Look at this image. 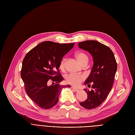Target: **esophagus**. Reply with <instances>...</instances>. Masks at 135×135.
<instances>
[{"instance_id":"1","label":"esophagus","mask_w":135,"mask_h":135,"mask_svg":"<svg viewBox=\"0 0 135 135\" xmlns=\"http://www.w3.org/2000/svg\"><path fill=\"white\" fill-rule=\"evenodd\" d=\"M72 89L73 90H74L75 91H76V92L79 91V89H76V88H75V87H73V86H72Z\"/></svg>"}]
</instances>
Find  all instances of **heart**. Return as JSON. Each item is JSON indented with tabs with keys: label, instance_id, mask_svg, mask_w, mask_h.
<instances>
[{
	"label": "heart",
	"instance_id": "1",
	"mask_svg": "<svg viewBox=\"0 0 135 135\" xmlns=\"http://www.w3.org/2000/svg\"><path fill=\"white\" fill-rule=\"evenodd\" d=\"M76 57L81 64L86 61L88 62V57L87 55L83 52H78L76 54ZM67 59L64 58L60 64V68L62 70H64L66 67ZM85 79V75L83 74H74L70 73L67 75L66 78V82L68 84L72 85L73 86H77Z\"/></svg>",
	"mask_w": 135,
	"mask_h": 135
}]
</instances>
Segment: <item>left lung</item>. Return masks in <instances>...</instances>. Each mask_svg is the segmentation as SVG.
<instances>
[{
    "mask_svg": "<svg viewBox=\"0 0 135 135\" xmlns=\"http://www.w3.org/2000/svg\"><path fill=\"white\" fill-rule=\"evenodd\" d=\"M79 48L90 52L94 59V65L85 84L91 90L84 89L88 94L86 100L80 103L84 108L91 109L100 105L112 90L117 70V63L112 50L96 40H86L78 43Z\"/></svg>",
    "mask_w": 135,
    "mask_h": 135,
    "instance_id": "obj_1",
    "label": "left lung"
}]
</instances>
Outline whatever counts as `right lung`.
<instances>
[{"label":"right lung","instance_id":"right-lung-1","mask_svg":"<svg viewBox=\"0 0 135 135\" xmlns=\"http://www.w3.org/2000/svg\"><path fill=\"white\" fill-rule=\"evenodd\" d=\"M74 42L60 44L43 41L28 52L22 62L21 76L27 94L38 107L50 109L59 101L62 88L69 85H60L63 80L60 64L63 56L71 50ZM50 81L53 82L48 85Z\"/></svg>","mask_w":135,"mask_h":135}]
</instances>
